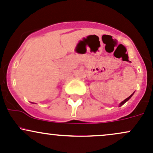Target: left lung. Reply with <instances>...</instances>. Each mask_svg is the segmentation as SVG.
<instances>
[{"instance_id": "8db88e82", "label": "left lung", "mask_w": 153, "mask_h": 153, "mask_svg": "<svg viewBox=\"0 0 153 153\" xmlns=\"http://www.w3.org/2000/svg\"><path fill=\"white\" fill-rule=\"evenodd\" d=\"M134 93H135V92H134V93H132V94H131V96H130L129 97H128V98H126V99H125V100H124V101H122V102H121L120 103V104H119V107H120V106H122V105H123V104H124V103H126V102H127V101H128V100L130 99V98H131V97H132V96H133V95H134Z\"/></svg>"}]
</instances>
